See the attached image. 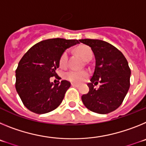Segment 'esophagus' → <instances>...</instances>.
Returning a JSON list of instances; mask_svg holds the SVG:
<instances>
[{
    "instance_id": "obj_1",
    "label": "esophagus",
    "mask_w": 146,
    "mask_h": 146,
    "mask_svg": "<svg viewBox=\"0 0 146 146\" xmlns=\"http://www.w3.org/2000/svg\"><path fill=\"white\" fill-rule=\"evenodd\" d=\"M72 86H73V87H77V88H78V87H79V85L74 84V83H72Z\"/></svg>"
}]
</instances>
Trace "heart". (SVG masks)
I'll use <instances>...</instances> for the list:
<instances>
[{
  "mask_svg": "<svg viewBox=\"0 0 146 146\" xmlns=\"http://www.w3.org/2000/svg\"><path fill=\"white\" fill-rule=\"evenodd\" d=\"M77 53L80 55L85 60H90L93 57V52L88 47L82 46L77 50ZM68 59H69V52L65 51L62 54L60 58V66L61 68H66L68 65ZM88 72L85 71H75L71 70L66 74V78L69 81L74 83H80L88 77Z\"/></svg>",
  "mask_w": 146,
  "mask_h": 146,
  "instance_id": "heart-1",
  "label": "heart"
}]
</instances>
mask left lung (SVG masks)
<instances>
[{
    "mask_svg": "<svg viewBox=\"0 0 146 146\" xmlns=\"http://www.w3.org/2000/svg\"><path fill=\"white\" fill-rule=\"evenodd\" d=\"M80 42L91 47L96 64L89 91L82 96L85 106L91 111L107 114L122 104L130 86L131 70L123 53L113 45L102 40L85 38ZM99 82L98 89L94 85Z\"/></svg>",
    "mask_w": 146,
    "mask_h": 146,
    "instance_id": "8db88e82",
    "label": "left lung"
}]
</instances>
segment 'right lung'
Returning <instances> with one entry per match:
<instances>
[{"mask_svg":"<svg viewBox=\"0 0 146 146\" xmlns=\"http://www.w3.org/2000/svg\"><path fill=\"white\" fill-rule=\"evenodd\" d=\"M80 43L77 39L56 38L33 45L23 55L16 69L15 88L23 104L37 114L51 112L64 99L70 82L62 80L53 84L51 77H57L56 69L62 54L67 48Z\"/></svg>","mask_w":146,"mask_h":146,"instance_id":"add662e5","label":"right lung"}]
</instances>
